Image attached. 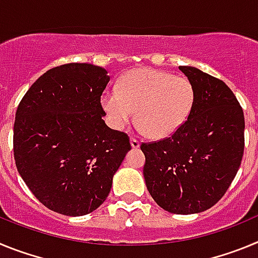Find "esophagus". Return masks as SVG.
Masks as SVG:
<instances>
[{"instance_id":"obj_1","label":"esophagus","mask_w":258,"mask_h":258,"mask_svg":"<svg viewBox=\"0 0 258 258\" xmlns=\"http://www.w3.org/2000/svg\"><path fill=\"white\" fill-rule=\"evenodd\" d=\"M131 145H132V147H133V149H138V147H140V141L137 140L136 137H132L131 138Z\"/></svg>"}]
</instances>
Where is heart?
Here are the masks:
<instances>
[{
  "instance_id": "heart-1",
  "label": "heart",
  "mask_w": 258,
  "mask_h": 258,
  "mask_svg": "<svg viewBox=\"0 0 258 258\" xmlns=\"http://www.w3.org/2000/svg\"><path fill=\"white\" fill-rule=\"evenodd\" d=\"M197 92L187 77L174 76L155 68H137L118 81L117 90H107L101 98L108 122L115 129L137 122L154 140L178 132L190 117Z\"/></svg>"
}]
</instances>
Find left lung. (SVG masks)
Masks as SVG:
<instances>
[{"instance_id": "1", "label": "left lung", "mask_w": 258, "mask_h": 258, "mask_svg": "<svg viewBox=\"0 0 258 258\" xmlns=\"http://www.w3.org/2000/svg\"><path fill=\"white\" fill-rule=\"evenodd\" d=\"M197 92L190 117L173 136L143 142L146 186L157 206L175 214L207 211L225 195L244 152V113L231 89L179 66Z\"/></svg>"}]
</instances>
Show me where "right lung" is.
I'll return each mask as SVG.
<instances>
[{"label":"right lung","mask_w":258,"mask_h":258,"mask_svg":"<svg viewBox=\"0 0 258 258\" xmlns=\"http://www.w3.org/2000/svg\"><path fill=\"white\" fill-rule=\"evenodd\" d=\"M109 77L89 63L46 71L22 98L14 122V159L23 181L46 208L92 213L132 149L124 132L106 125L101 104Z\"/></svg>","instance_id":"right-lung-1"}]
</instances>
